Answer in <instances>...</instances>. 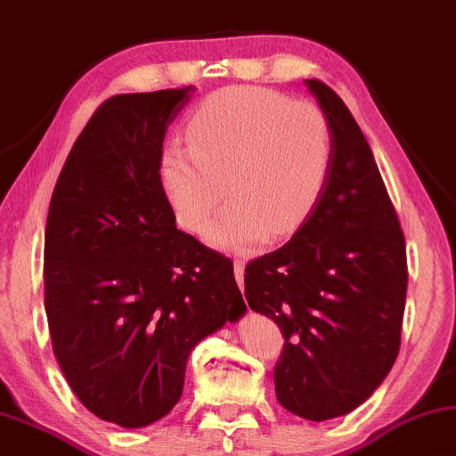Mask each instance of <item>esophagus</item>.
Returning <instances> with one entry per match:
<instances>
[{
    "label": "esophagus",
    "instance_id": "esophagus-1",
    "mask_svg": "<svg viewBox=\"0 0 456 456\" xmlns=\"http://www.w3.org/2000/svg\"><path fill=\"white\" fill-rule=\"evenodd\" d=\"M243 270H246V264L241 260L233 262V272H235V281L240 284V289H243Z\"/></svg>",
    "mask_w": 456,
    "mask_h": 456
}]
</instances>
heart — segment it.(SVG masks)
Masks as SVG:
<instances>
[{"label":"heart","mask_w":456,"mask_h":456,"mask_svg":"<svg viewBox=\"0 0 456 456\" xmlns=\"http://www.w3.org/2000/svg\"><path fill=\"white\" fill-rule=\"evenodd\" d=\"M331 163V133L317 108L268 87L231 86L210 94L188 120V139L167 142L161 184L175 219L207 229L231 251L290 235L322 194ZM228 186H224V180Z\"/></svg>","instance_id":"1"}]
</instances>
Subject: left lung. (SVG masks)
Instances as JSON below:
<instances>
[{
	"mask_svg": "<svg viewBox=\"0 0 456 456\" xmlns=\"http://www.w3.org/2000/svg\"><path fill=\"white\" fill-rule=\"evenodd\" d=\"M331 133L315 207L282 248L246 266V298L274 319L284 348L276 399L311 422L344 416L389 375L402 344L405 237L377 161L342 98L305 81Z\"/></svg>",
	"mask_w": 456,
	"mask_h": 456,
	"instance_id": "obj_1",
	"label": "left lung"
}]
</instances>
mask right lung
Returning a JSON list of instances; mask_svg holds the SVG:
<instances>
[{"instance_id":"right-lung-1","label":"right lung","mask_w":456,"mask_h":456,"mask_svg":"<svg viewBox=\"0 0 456 456\" xmlns=\"http://www.w3.org/2000/svg\"><path fill=\"white\" fill-rule=\"evenodd\" d=\"M194 92L118 94L67 155L46 216L45 309L54 358L94 416L158 422L196 344L243 315L233 262L175 227L166 131Z\"/></svg>"}]
</instances>
